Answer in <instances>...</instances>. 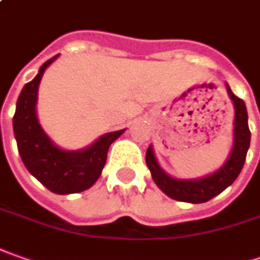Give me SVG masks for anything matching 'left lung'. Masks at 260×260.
<instances>
[{"label":"left lung","instance_id":"left-lung-1","mask_svg":"<svg viewBox=\"0 0 260 260\" xmlns=\"http://www.w3.org/2000/svg\"><path fill=\"white\" fill-rule=\"evenodd\" d=\"M228 93L235 103V144L228 162L216 171L202 180H175L166 174L158 166L152 147L147 149L145 161L151 171L152 180L168 197L177 202L204 203L211 200L217 194L226 190L230 184L240 174L246 161V154L250 145V131L247 125V112L245 102L237 98L228 86Z\"/></svg>","mask_w":260,"mask_h":260}]
</instances>
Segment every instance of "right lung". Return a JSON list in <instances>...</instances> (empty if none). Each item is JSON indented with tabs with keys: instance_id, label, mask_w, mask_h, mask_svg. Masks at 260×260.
<instances>
[{
	"instance_id": "right-lung-1",
	"label": "right lung",
	"mask_w": 260,
	"mask_h": 260,
	"mask_svg": "<svg viewBox=\"0 0 260 260\" xmlns=\"http://www.w3.org/2000/svg\"><path fill=\"white\" fill-rule=\"evenodd\" d=\"M57 56L47 60L37 76L24 86L13 118L14 135L24 166L44 187L56 194H72L87 190L101 177L108 149L123 129L103 135L86 149L63 151L41 129L36 115L37 90L44 70Z\"/></svg>"
}]
</instances>
